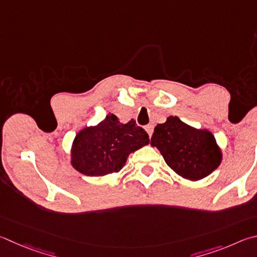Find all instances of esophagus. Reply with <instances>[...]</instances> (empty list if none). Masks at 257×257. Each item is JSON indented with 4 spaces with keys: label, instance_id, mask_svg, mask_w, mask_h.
Returning <instances> with one entry per match:
<instances>
[{
    "label": "esophagus",
    "instance_id": "obj_1",
    "mask_svg": "<svg viewBox=\"0 0 257 257\" xmlns=\"http://www.w3.org/2000/svg\"><path fill=\"white\" fill-rule=\"evenodd\" d=\"M146 132H147V134L149 135V137H152V135H153V132H154V125L153 124H148V125H146Z\"/></svg>",
    "mask_w": 257,
    "mask_h": 257
}]
</instances>
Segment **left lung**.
I'll return each instance as SVG.
<instances>
[{
	"label": "left lung",
	"instance_id": "8db88e82",
	"mask_svg": "<svg viewBox=\"0 0 257 257\" xmlns=\"http://www.w3.org/2000/svg\"><path fill=\"white\" fill-rule=\"evenodd\" d=\"M151 145L164 157L166 164L177 175L189 181H200L210 175L222 161L221 148L206 128H194L170 115L158 123Z\"/></svg>",
	"mask_w": 257,
	"mask_h": 257
}]
</instances>
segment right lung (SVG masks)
Segmentation results:
<instances>
[{
    "instance_id": "right-lung-1",
    "label": "right lung",
    "mask_w": 257,
    "mask_h": 257,
    "mask_svg": "<svg viewBox=\"0 0 257 257\" xmlns=\"http://www.w3.org/2000/svg\"><path fill=\"white\" fill-rule=\"evenodd\" d=\"M149 144V136L134 119L121 123L112 113L80 130L71 146V164L87 176L118 173L127 158Z\"/></svg>"
}]
</instances>
